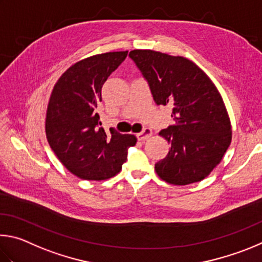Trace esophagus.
Masks as SVG:
<instances>
[{
	"instance_id": "esophagus-1",
	"label": "esophagus",
	"mask_w": 262,
	"mask_h": 262,
	"mask_svg": "<svg viewBox=\"0 0 262 262\" xmlns=\"http://www.w3.org/2000/svg\"><path fill=\"white\" fill-rule=\"evenodd\" d=\"M150 136H152V130H150L149 127H145L143 131L137 135V138H138V140L144 141V140H147Z\"/></svg>"
}]
</instances>
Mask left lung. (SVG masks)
<instances>
[{
	"label": "left lung",
	"mask_w": 262,
	"mask_h": 262,
	"mask_svg": "<svg viewBox=\"0 0 262 262\" xmlns=\"http://www.w3.org/2000/svg\"><path fill=\"white\" fill-rule=\"evenodd\" d=\"M128 56L147 80L155 103L172 104L175 125L160 131L170 150L155 163V171L173 185L203 181L231 143V124L221 94L185 57L148 49H135Z\"/></svg>",
	"instance_id": "8db88e82"
}]
</instances>
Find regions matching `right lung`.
<instances>
[{"instance_id":"right-lung-1","label":"right lung","mask_w":262,"mask_h":262,"mask_svg":"<svg viewBox=\"0 0 262 262\" xmlns=\"http://www.w3.org/2000/svg\"><path fill=\"white\" fill-rule=\"evenodd\" d=\"M126 52L94 55L77 62L63 73L50 95L46 136L59 161L77 177L102 181L116 175L126 161L134 135L101 127L98 108L101 90L121 66Z\"/></svg>"}]
</instances>
